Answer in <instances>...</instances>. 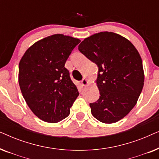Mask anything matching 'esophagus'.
<instances>
[{
  "label": "esophagus",
  "instance_id": "esophagus-1",
  "mask_svg": "<svg viewBox=\"0 0 159 159\" xmlns=\"http://www.w3.org/2000/svg\"><path fill=\"white\" fill-rule=\"evenodd\" d=\"M81 83L83 86H86L87 84L89 83V82H88V80L86 79V78H83V79H82V80L81 81Z\"/></svg>",
  "mask_w": 159,
  "mask_h": 159
}]
</instances>
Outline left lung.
Listing matches in <instances>:
<instances>
[{
	"instance_id": "8db88e82",
	"label": "left lung",
	"mask_w": 159,
	"mask_h": 159,
	"mask_svg": "<svg viewBox=\"0 0 159 159\" xmlns=\"http://www.w3.org/2000/svg\"><path fill=\"white\" fill-rule=\"evenodd\" d=\"M78 49L98 67L96 83L101 95L90 103L93 116L106 124L123 119L136 105L144 85L138 50L127 38L111 32L85 38Z\"/></svg>"
}]
</instances>
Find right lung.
Returning <instances> with one entry per match:
<instances>
[{
  "instance_id": "add662e5",
  "label": "right lung",
  "mask_w": 159,
  "mask_h": 159,
  "mask_svg": "<svg viewBox=\"0 0 159 159\" xmlns=\"http://www.w3.org/2000/svg\"><path fill=\"white\" fill-rule=\"evenodd\" d=\"M80 40L53 34L34 43L21 58L19 84L26 103L41 120L56 123L70 114L79 92L64 67Z\"/></svg>"
}]
</instances>
